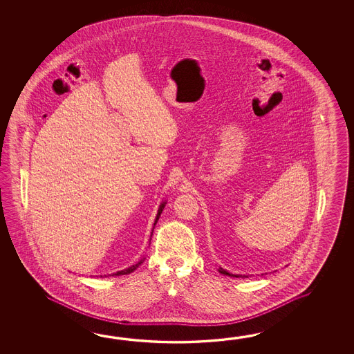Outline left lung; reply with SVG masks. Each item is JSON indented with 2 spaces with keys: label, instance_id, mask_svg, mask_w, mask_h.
<instances>
[{
  "label": "left lung",
  "instance_id": "left-lung-1",
  "mask_svg": "<svg viewBox=\"0 0 354 354\" xmlns=\"http://www.w3.org/2000/svg\"><path fill=\"white\" fill-rule=\"evenodd\" d=\"M218 272L220 273H223V274H225V276H232V277H239V276H235V274H230L229 272L225 271L224 268H218ZM243 277H247V276H243Z\"/></svg>",
  "mask_w": 354,
  "mask_h": 354
}]
</instances>
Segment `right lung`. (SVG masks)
I'll list each match as a JSON object with an SVG mask.
<instances>
[{
	"label": "right lung",
	"instance_id": "right-lung-1",
	"mask_svg": "<svg viewBox=\"0 0 354 354\" xmlns=\"http://www.w3.org/2000/svg\"><path fill=\"white\" fill-rule=\"evenodd\" d=\"M163 207H165V203H162L160 205V207H159L158 215H157V218H156V223L158 221L159 216H160V212L163 210ZM156 225V224H154ZM143 263V261H140L139 263L136 264V266H131V267H129L128 270H124V271L116 272V273H113V276H122V274H128V273H131V272L136 271V268L140 266V264Z\"/></svg>",
	"mask_w": 354,
	"mask_h": 354
}]
</instances>
